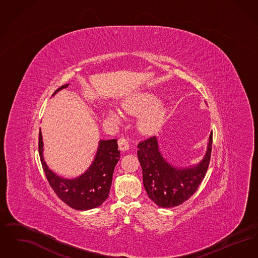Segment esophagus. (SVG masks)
I'll list each match as a JSON object with an SVG mask.
<instances>
[{
  "mask_svg": "<svg viewBox=\"0 0 258 258\" xmlns=\"http://www.w3.org/2000/svg\"><path fill=\"white\" fill-rule=\"evenodd\" d=\"M118 145H119V149L121 150V151H127L128 150V142H127V140L125 139V138H120L119 140H118Z\"/></svg>",
  "mask_w": 258,
  "mask_h": 258,
  "instance_id": "obj_1",
  "label": "esophagus"
}]
</instances>
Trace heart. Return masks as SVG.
Returning a JSON list of instances; mask_svg holds the SVG:
<instances>
[{"instance_id": "heart-1", "label": "heart", "mask_w": 258, "mask_h": 258, "mask_svg": "<svg viewBox=\"0 0 258 258\" xmlns=\"http://www.w3.org/2000/svg\"><path fill=\"white\" fill-rule=\"evenodd\" d=\"M123 109L133 116L140 115L138 128L146 135L159 131L166 117L164 106L151 93H139L125 99L123 102ZM109 116L114 120H118V114L113 110H109Z\"/></svg>"}]
</instances>
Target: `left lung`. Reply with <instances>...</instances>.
Instances as JSON below:
<instances>
[{"mask_svg":"<svg viewBox=\"0 0 258 258\" xmlns=\"http://www.w3.org/2000/svg\"><path fill=\"white\" fill-rule=\"evenodd\" d=\"M212 143L213 133L203 160L195 166L177 168L161 156L156 136L139 142L137 157L149 198L162 208L175 207L186 201L197 191L208 170Z\"/></svg>","mask_w":258,"mask_h":258,"instance_id":"8db88e82","label":"left lung"}]
</instances>
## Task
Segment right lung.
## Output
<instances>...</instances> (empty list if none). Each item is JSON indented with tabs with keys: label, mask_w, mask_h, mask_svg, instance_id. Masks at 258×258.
Returning a JSON list of instances; mask_svg holds the SVG:
<instances>
[{
	"label": "right lung",
	"mask_w": 258,
	"mask_h": 258,
	"mask_svg": "<svg viewBox=\"0 0 258 258\" xmlns=\"http://www.w3.org/2000/svg\"><path fill=\"white\" fill-rule=\"evenodd\" d=\"M68 86L69 84L62 85L54 94ZM42 152L43 142L39 131L38 153L43 171L54 192L68 206L79 211L90 210L100 206L108 198L113 171L120 159L117 139L100 140L92 165L84 174L73 180L61 178L51 171L43 160Z\"/></svg>",
	"instance_id": "obj_1"
}]
</instances>
